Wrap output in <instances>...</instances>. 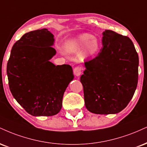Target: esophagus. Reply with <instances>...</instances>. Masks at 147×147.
I'll return each mask as SVG.
<instances>
[{
    "instance_id": "esophagus-1",
    "label": "esophagus",
    "mask_w": 147,
    "mask_h": 147,
    "mask_svg": "<svg viewBox=\"0 0 147 147\" xmlns=\"http://www.w3.org/2000/svg\"><path fill=\"white\" fill-rule=\"evenodd\" d=\"M74 74H75L76 77H80L81 73H82V69H81V67H76V68L74 69Z\"/></svg>"
}]
</instances>
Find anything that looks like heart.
<instances>
[{"label":"heart","mask_w":147,"mask_h":147,"mask_svg":"<svg viewBox=\"0 0 147 147\" xmlns=\"http://www.w3.org/2000/svg\"><path fill=\"white\" fill-rule=\"evenodd\" d=\"M81 49H83L81 53V58L88 59L99 51V42L90 33H83L68 42V49L70 53H77Z\"/></svg>","instance_id":"1"}]
</instances>
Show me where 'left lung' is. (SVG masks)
Instances as JSON below:
<instances>
[{"label": "left lung", "mask_w": 147, "mask_h": 147, "mask_svg": "<svg viewBox=\"0 0 147 147\" xmlns=\"http://www.w3.org/2000/svg\"><path fill=\"white\" fill-rule=\"evenodd\" d=\"M102 47L93 59L85 62L81 76L85 105L96 114H114L128 105L137 88L138 55L128 37L105 30Z\"/></svg>", "instance_id": "1"}]
</instances>
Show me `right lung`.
Segmentation results:
<instances>
[{
    "mask_svg": "<svg viewBox=\"0 0 147 147\" xmlns=\"http://www.w3.org/2000/svg\"><path fill=\"white\" fill-rule=\"evenodd\" d=\"M54 35L47 29L30 31L14 44L7 66L13 98L34 116L59 112L64 92L74 75L70 65H55Z\"/></svg>",
    "mask_w": 147,
    "mask_h": 147,
    "instance_id": "1",
    "label": "right lung"
}]
</instances>
